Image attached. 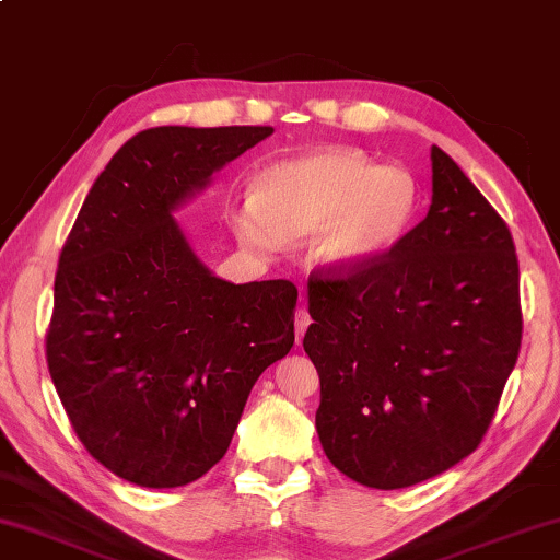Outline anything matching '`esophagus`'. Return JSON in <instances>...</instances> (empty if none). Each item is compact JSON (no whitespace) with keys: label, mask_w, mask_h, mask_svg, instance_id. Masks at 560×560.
I'll use <instances>...</instances> for the list:
<instances>
[{"label":"esophagus","mask_w":560,"mask_h":560,"mask_svg":"<svg viewBox=\"0 0 560 560\" xmlns=\"http://www.w3.org/2000/svg\"><path fill=\"white\" fill-rule=\"evenodd\" d=\"M310 323H312V317H310L307 307H300V310H296V317H294V335H296V342H302V338H304V330H307Z\"/></svg>","instance_id":"esophagus-1"}]
</instances>
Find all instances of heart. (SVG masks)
<instances>
[{"mask_svg": "<svg viewBox=\"0 0 560 560\" xmlns=\"http://www.w3.org/2000/svg\"><path fill=\"white\" fill-rule=\"evenodd\" d=\"M417 199V184L405 168L330 148L260 171L253 182V205L235 210L230 220L253 250L302 243L317 233V264L353 271L405 237Z\"/></svg>", "mask_w": 560, "mask_h": 560, "instance_id": "1", "label": "heart"}]
</instances>
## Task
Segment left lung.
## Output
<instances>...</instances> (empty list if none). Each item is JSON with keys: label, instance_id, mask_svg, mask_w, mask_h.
Returning a JSON list of instances; mask_svg holds the SVG:
<instances>
[{"label": "left lung", "instance_id": "left-lung-1", "mask_svg": "<svg viewBox=\"0 0 560 560\" xmlns=\"http://www.w3.org/2000/svg\"><path fill=\"white\" fill-rule=\"evenodd\" d=\"M317 432L363 487L405 489L479 448L523 342L506 222L432 145L428 218L353 271L310 276Z\"/></svg>", "mask_w": 560, "mask_h": 560}]
</instances>
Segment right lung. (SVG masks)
I'll use <instances>...</instances> for the list:
<instances>
[{"label":"right lung","instance_id":"obj_1","mask_svg":"<svg viewBox=\"0 0 560 560\" xmlns=\"http://www.w3.org/2000/svg\"><path fill=\"white\" fill-rule=\"evenodd\" d=\"M273 128H151L89 189L54 284L46 361L89 456L148 489L228 453L256 378L294 346L296 287L230 284L171 212Z\"/></svg>","mask_w":560,"mask_h":560}]
</instances>
